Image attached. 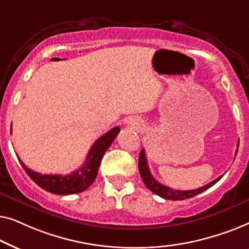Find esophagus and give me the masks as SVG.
<instances>
[{
    "instance_id": "obj_1",
    "label": "esophagus",
    "mask_w": 249,
    "mask_h": 249,
    "mask_svg": "<svg viewBox=\"0 0 249 249\" xmlns=\"http://www.w3.org/2000/svg\"><path fill=\"white\" fill-rule=\"evenodd\" d=\"M127 124H128L129 127L132 128V129H136V130H141V129L144 128V124H142V122L137 118L129 119Z\"/></svg>"
}]
</instances>
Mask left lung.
Returning <instances> with one entry per match:
<instances>
[{
    "label": "left lung",
    "instance_id": "1",
    "mask_svg": "<svg viewBox=\"0 0 249 249\" xmlns=\"http://www.w3.org/2000/svg\"><path fill=\"white\" fill-rule=\"evenodd\" d=\"M238 146H239V142H238ZM238 149L236 151V155H237ZM138 168H139V173H141V177L144 181L145 186L147 188L153 192L156 195H159L160 197L164 199H172V200H182V199H187L190 198V197H194L198 194L205 192L206 189H209L210 187H212L213 185L219 181V180L222 178V176H220L219 178L213 180L212 182L207 183V185L199 187L197 189H193V190H177V189H172L170 187H166L162 183H160L158 180L154 179V177L151 175V171H149L148 164H147V159H146V153L145 149L142 148L141 153H139V160H138Z\"/></svg>",
    "mask_w": 249,
    "mask_h": 249
}]
</instances>
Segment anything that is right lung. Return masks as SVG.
Segmentation results:
<instances>
[{
  "instance_id": "add662e5",
  "label": "right lung",
  "mask_w": 249,
  "mask_h": 249,
  "mask_svg": "<svg viewBox=\"0 0 249 249\" xmlns=\"http://www.w3.org/2000/svg\"><path fill=\"white\" fill-rule=\"evenodd\" d=\"M119 131L120 128L114 127L107 134L101 136L90 147L84 165L70 175H42L27 168L20 159L19 162L30 179L46 192L56 195H71V194L81 193L86 190L96 179L102 158L113 142Z\"/></svg>"
}]
</instances>
